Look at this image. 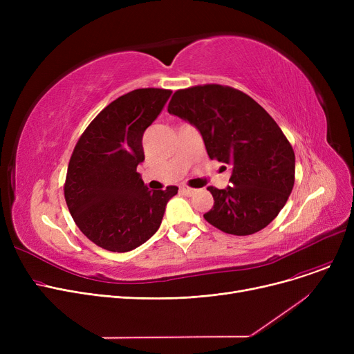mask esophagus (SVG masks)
I'll return each mask as SVG.
<instances>
[{
	"mask_svg": "<svg viewBox=\"0 0 354 354\" xmlns=\"http://www.w3.org/2000/svg\"><path fill=\"white\" fill-rule=\"evenodd\" d=\"M179 191H180V194L187 195V196H192V195L196 192V189L189 188V187H187V185H180V187H179Z\"/></svg>",
	"mask_w": 354,
	"mask_h": 354,
	"instance_id": "1",
	"label": "esophagus"
}]
</instances>
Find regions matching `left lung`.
Segmentation results:
<instances>
[{
    "label": "left lung",
    "mask_w": 354,
    "mask_h": 354,
    "mask_svg": "<svg viewBox=\"0 0 354 354\" xmlns=\"http://www.w3.org/2000/svg\"><path fill=\"white\" fill-rule=\"evenodd\" d=\"M167 111L199 130L211 159L232 166V187L208 188L214 207L203 218L232 235L266 228L294 187L295 156L280 126L245 93L221 84L176 90Z\"/></svg>",
    "instance_id": "obj_1"
}]
</instances>
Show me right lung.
Here are the masks:
<instances>
[{
  "instance_id": "obj_1",
  "label": "right lung",
  "mask_w": 354,
  "mask_h": 354,
  "mask_svg": "<svg viewBox=\"0 0 354 354\" xmlns=\"http://www.w3.org/2000/svg\"><path fill=\"white\" fill-rule=\"evenodd\" d=\"M136 88L106 106L80 136L68 162L64 198L79 230L111 252L138 248L160 227L178 187L149 191L136 171L142 138L171 96Z\"/></svg>"
}]
</instances>
